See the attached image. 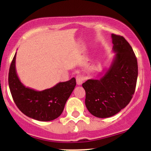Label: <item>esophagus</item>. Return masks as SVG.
<instances>
[{"mask_svg":"<svg viewBox=\"0 0 151 151\" xmlns=\"http://www.w3.org/2000/svg\"><path fill=\"white\" fill-rule=\"evenodd\" d=\"M76 80H77V84L78 85H81V84L84 82V78L81 75H77V77H76Z\"/></svg>","mask_w":151,"mask_h":151,"instance_id":"1","label":"esophagus"}]
</instances>
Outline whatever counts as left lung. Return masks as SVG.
Segmentation results:
<instances>
[{
	"mask_svg": "<svg viewBox=\"0 0 151 151\" xmlns=\"http://www.w3.org/2000/svg\"><path fill=\"white\" fill-rule=\"evenodd\" d=\"M115 52L109 68L98 79L83 83L85 104L94 116L108 118L119 113L129 104L135 92L138 62L133 50L124 37L111 34Z\"/></svg>",
	"mask_w": 151,
	"mask_h": 151,
	"instance_id": "left-lung-1",
	"label": "left lung"
}]
</instances>
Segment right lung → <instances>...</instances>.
<instances>
[{
  "label": "right lung",
  "mask_w": 151,
  "mask_h": 151,
  "mask_svg": "<svg viewBox=\"0 0 151 151\" xmlns=\"http://www.w3.org/2000/svg\"><path fill=\"white\" fill-rule=\"evenodd\" d=\"M15 58L16 53L10 67L8 84L18 108L27 116L37 121H50L58 118L75 87V78L59 82L50 89L36 91L26 87L19 79L15 69Z\"/></svg>",
  "instance_id": "add662e5"
}]
</instances>
